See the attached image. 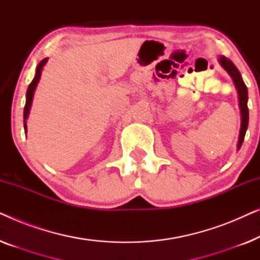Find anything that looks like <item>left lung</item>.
I'll return each instance as SVG.
<instances>
[{"mask_svg":"<svg viewBox=\"0 0 260 260\" xmlns=\"http://www.w3.org/2000/svg\"><path fill=\"white\" fill-rule=\"evenodd\" d=\"M220 65L223 67V70L227 71V73L230 74L232 80L234 81L236 88L238 91V95H239V108H240V115H241V125H240V133H239V140H238V150H239L241 144H243L245 134H246L247 126H248V108H247V87L245 85L241 74L236 65L231 61L230 59H227L226 56H220L219 58Z\"/></svg>","mask_w":260,"mask_h":260,"instance_id":"obj_1","label":"left lung"}]
</instances>
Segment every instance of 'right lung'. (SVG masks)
Wrapping results in <instances>:
<instances>
[{
    "label": "right lung",
    "mask_w": 260,
    "mask_h": 260,
    "mask_svg": "<svg viewBox=\"0 0 260 260\" xmlns=\"http://www.w3.org/2000/svg\"><path fill=\"white\" fill-rule=\"evenodd\" d=\"M48 59L46 58L44 60H41L40 63H39L38 67H37V73H35V77L31 83L29 84V86H28V90H27V94H26V105H24V111H23V126H24V133H27V124H26V120L28 118V115H29V110H30V106H31V102H33V97H34V91L35 88H37V85L39 83V80H40V77H41V71L44 69V66L47 63Z\"/></svg>",
    "instance_id": "1"
}]
</instances>
